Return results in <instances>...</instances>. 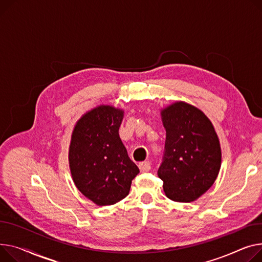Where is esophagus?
<instances>
[{
	"mask_svg": "<svg viewBox=\"0 0 262 262\" xmlns=\"http://www.w3.org/2000/svg\"><path fill=\"white\" fill-rule=\"evenodd\" d=\"M139 168H140L141 172H146L150 169V163L148 161H143L139 163Z\"/></svg>",
	"mask_w": 262,
	"mask_h": 262,
	"instance_id": "1",
	"label": "esophagus"
}]
</instances>
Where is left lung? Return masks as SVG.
<instances>
[{
	"label": "left lung",
	"instance_id": "1",
	"mask_svg": "<svg viewBox=\"0 0 262 262\" xmlns=\"http://www.w3.org/2000/svg\"><path fill=\"white\" fill-rule=\"evenodd\" d=\"M166 130L158 176L167 198L191 202L210 188L220 170L221 148L212 122L200 110L175 102L161 111Z\"/></svg>",
	"mask_w": 262,
	"mask_h": 262
}]
</instances>
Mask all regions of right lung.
Wrapping results in <instances>:
<instances>
[{
  "label": "right lung",
  "instance_id": "obj_1",
  "mask_svg": "<svg viewBox=\"0 0 262 262\" xmlns=\"http://www.w3.org/2000/svg\"><path fill=\"white\" fill-rule=\"evenodd\" d=\"M123 111L100 105L77 122L69 146V167L81 193L97 205L125 198L138 166L119 136Z\"/></svg>",
  "mask_w": 262,
  "mask_h": 262
}]
</instances>
